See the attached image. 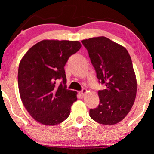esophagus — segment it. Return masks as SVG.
Returning <instances> with one entry per match:
<instances>
[{"label": "esophagus", "instance_id": "obj_1", "mask_svg": "<svg viewBox=\"0 0 154 154\" xmlns=\"http://www.w3.org/2000/svg\"><path fill=\"white\" fill-rule=\"evenodd\" d=\"M85 93H86V90L85 89H83L81 92H79V95H80V97H81V98H83L84 97H85Z\"/></svg>", "mask_w": 154, "mask_h": 154}]
</instances>
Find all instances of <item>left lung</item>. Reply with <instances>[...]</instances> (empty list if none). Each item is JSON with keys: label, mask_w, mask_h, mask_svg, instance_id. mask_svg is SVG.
<instances>
[{"label": "left lung", "mask_w": 154, "mask_h": 154, "mask_svg": "<svg viewBox=\"0 0 154 154\" xmlns=\"http://www.w3.org/2000/svg\"><path fill=\"white\" fill-rule=\"evenodd\" d=\"M88 50L99 83L100 104L90 109L92 119L103 125H114L130 112L137 93V80L129 53L125 48L106 37L81 41Z\"/></svg>", "instance_id": "obj_1"}]
</instances>
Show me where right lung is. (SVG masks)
Wrapping results in <instances>:
<instances>
[{
  "mask_svg": "<svg viewBox=\"0 0 154 154\" xmlns=\"http://www.w3.org/2000/svg\"><path fill=\"white\" fill-rule=\"evenodd\" d=\"M81 47L79 41L44 40L23 57L18 69L20 97L36 121L55 125L69 117L77 97L76 92L66 89L64 66Z\"/></svg>",
  "mask_w": 154,
  "mask_h": 154,
  "instance_id": "right-lung-1",
  "label": "right lung"
}]
</instances>
